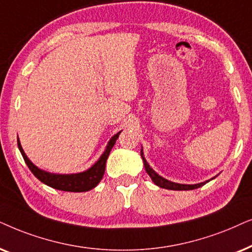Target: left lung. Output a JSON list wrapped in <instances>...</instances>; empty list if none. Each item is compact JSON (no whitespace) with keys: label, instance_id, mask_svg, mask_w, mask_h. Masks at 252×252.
Here are the masks:
<instances>
[{"label":"left lung","instance_id":"8db88e82","mask_svg":"<svg viewBox=\"0 0 252 252\" xmlns=\"http://www.w3.org/2000/svg\"><path fill=\"white\" fill-rule=\"evenodd\" d=\"M140 156H142V159H143V162H144V167H145L146 173L149 174L151 179H152L153 182L156 183L158 187L163 188V189H168V190H193V189H197V188L203 187L206 182H209V181H205V182L197 183V184H180V183L172 182V181H168V180L163 179L162 176H160L159 174H157L152 168H151L149 163H147L145 157H144L143 149L140 150ZM213 179H214V177H213ZM213 179H211V180H213Z\"/></svg>","mask_w":252,"mask_h":252}]
</instances>
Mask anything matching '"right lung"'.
Segmentation results:
<instances>
[{"mask_svg": "<svg viewBox=\"0 0 252 252\" xmlns=\"http://www.w3.org/2000/svg\"><path fill=\"white\" fill-rule=\"evenodd\" d=\"M120 133L121 131L117 132L116 135H114L110 138L105 152L101 154L99 160L96 161L91 168L85 170V172L77 174H54L40 169L26 156L21 145V142H19V138L17 139V144H18V149L21 151L22 156L24 158L26 165L29 166L30 170H31L36 179L41 181L42 183H45L46 186L52 187L54 189L58 190L69 191V192H85V191H89L93 189V188H95L100 181H101L106 169L107 158H108L116 139L119 138Z\"/></svg>", "mask_w": 252, "mask_h": 252, "instance_id": "right-lung-1", "label": "right lung"}]
</instances>
